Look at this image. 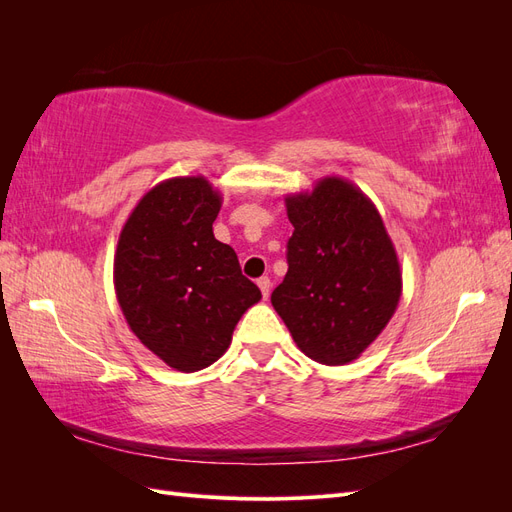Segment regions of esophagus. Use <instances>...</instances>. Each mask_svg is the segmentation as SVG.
Wrapping results in <instances>:
<instances>
[{
    "label": "esophagus",
    "mask_w": 512,
    "mask_h": 512,
    "mask_svg": "<svg viewBox=\"0 0 512 512\" xmlns=\"http://www.w3.org/2000/svg\"><path fill=\"white\" fill-rule=\"evenodd\" d=\"M258 284V288H260V292H262V297H269V292H271V280L269 277H260V280L256 282Z\"/></svg>",
    "instance_id": "34e87169"
}]
</instances>
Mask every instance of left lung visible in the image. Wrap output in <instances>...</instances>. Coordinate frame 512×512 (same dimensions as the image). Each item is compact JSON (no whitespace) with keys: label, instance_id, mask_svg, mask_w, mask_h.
I'll return each instance as SVG.
<instances>
[{"label":"left lung","instance_id":"left-lung-1","mask_svg":"<svg viewBox=\"0 0 512 512\" xmlns=\"http://www.w3.org/2000/svg\"><path fill=\"white\" fill-rule=\"evenodd\" d=\"M294 226L288 273L271 294L294 344L322 365H346L376 342L401 297V267L382 215L342 177L286 196Z\"/></svg>","mask_w":512,"mask_h":512}]
</instances>
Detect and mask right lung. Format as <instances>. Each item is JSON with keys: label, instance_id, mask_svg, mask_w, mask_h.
<instances>
[{"label": "right lung", "instance_id": "1", "mask_svg": "<svg viewBox=\"0 0 512 512\" xmlns=\"http://www.w3.org/2000/svg\"><path fill=\"white\" fill-rule=\"evenodd\" d=\"M220 209L203 175L166 179L138 200L117 241L113 282L130 331L185 374L218 361L262 299L235 250L213 237Z\"/></svg>", "mask_w": 512, "mask_h": 512}]
</instances>
